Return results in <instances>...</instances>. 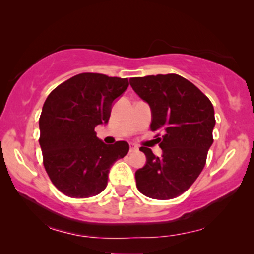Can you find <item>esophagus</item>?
I'll list each match as a JSON object with an SVG mask.
<instances>
[{"label": "esophagus", "instance_id": "esophagus-1", "mask_svg": "<svg viewBox=\"0 0 254 254\" xmlns=\"http://www.w3.org/2000/svg\"><path fill=\"white\" fill-rule=\"evenodd\" d=\"M137 150V147L135 144H130L129 145V152H134V151H136Z\"/></svg>", "mask_w": 254, "mask_h": 254}]
</instances>
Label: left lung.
I'll return each mask as SVG.
<instances>
[{"label":"left lung","instance_id":"1","mask_svg":"<svg viewBox=\"0 0 254 254\" xmlns=\"http://www.w3.org/2000/svg\"><path fill=\"white\" fill-rule=\"evenodd\" d=\"M129 83L150 106V129L158 131L155 137L163 150L162 157H156L151 149L140 148L147 164L135 172L136 187L151 199H175L192 186L206 165L214 142L213 104L177 74L133 77Z\"/></svg>","mask_w":254,"mask_h":254}]
</instances>
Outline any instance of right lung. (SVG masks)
<instances>
[{
	"instance_id": "1",
	"label": "right lung",
	"mask_w": 254,
	"mask_h": 254,
	"mask_svg": "<svg viewBox=\"0 0 254 254\" xmlns=\"http://www.w3.org/2000/svg\"><path fill=\"white\" fill-rule=\"evenodd\" d=\"M128 85L127 78L82 72L58 85L45 100L39 118L43 163L64 195L86 199L99 194L111 166L127 155V142L107 145L95 128L109 121L113 100Z\"/></svg>"
}]
</instances>
